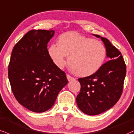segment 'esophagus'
I'll return each instance as SVG.
<instances>
[{
	"mask_svg": "<svg viewBox=\"0 0 134 134\" xmlns=\"http://www.w3.org/2000/svg\"><path fill=\"white\" fill-rule=\"evenodd\" d=\"M67 80H68V81H71V80H75V79H74V77H71L70 75H68V74H67Z\"/></svg>",
	"mask_w": 134,
	"mask_h": 134,
	"instance_id": "1",
	"label": "esophagus"
}]
</instances>
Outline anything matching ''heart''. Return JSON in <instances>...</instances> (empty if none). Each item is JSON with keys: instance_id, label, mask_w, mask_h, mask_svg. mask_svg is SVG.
I'll return each mask as SVG.
<instances>
[{"instance_id": "b5f03b06", "label": "heart", "mask_w": 134, "mask_h": 134, "mask_svg": "<svg viewBox=\"0 0 134 134\" xmlns=\"http://www.w3.org/2000/svg\"><path fill=\"white\" fill-rule=\"evenodd\" d=\"M50 57L58 68L66 64L67 55L71 70L80 77H88L102 67L106 56L102 43L77 32H67L58 38V45L52 44L48 49Z\"/></svg>"}]
</instances>
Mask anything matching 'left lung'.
Listing matches in <instances>:
<instances>
[{"label": "left lung", "instance_id": "obj_1", "mask_svg": "<svg viewBox=\"0 0 134 134\" xmlns=\"http://www.w3.org/2000/svg\"><path fill=\"white\" fill-rule=\"evenodd\" d=\"M93 35L103 41L109 60L95 74L78 79L81 87L76 98L77 106L89 115L103 113L117 102L126 75V65L120 52L107 38Z\"/></svg>", "mask_w": 134, "mask_h": 134}]
</instances>
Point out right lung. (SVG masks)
I'll list each match as a JSON object with an SVG mask.
<instances>
[{
  "instance_id": "1",
  "label": "right lung",
  "mask_w": 134,
  "mask_h": 134,
  "mask_svg": "<svg viewBox=\"0 0 134 134\" xmlns=\"http://www.w3.org/2000/svg\"><path fill=\"white\" fill-rule=\"evenodd\" d=\"M54 30H32L15 45L8 68L12 92L19 104L34 112L52 107L68 83L65 73L54 64L47 43Z\"/></svg>"
}]
</instances>
